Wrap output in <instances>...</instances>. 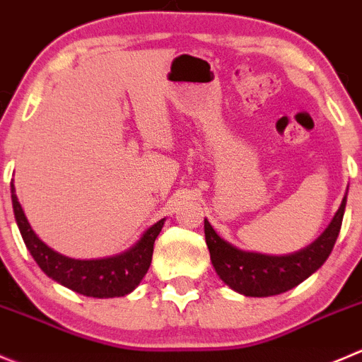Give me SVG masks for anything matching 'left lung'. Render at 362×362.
Instances as JSON below:
<instances>
[{"label": "left lung", "instance_id": "1", "mask_svg": "<svg viewBox=\"0 0 362 362\" xmlns=\"http://www.w3.org/2000/svg\"><path fill=\"white\" fill-rule=\"evenodd\" d=\"M346 194L324 233L300 251L270 256L237 249L223 240L205 219V240L217 276L235 292L245 297H270L296 288L317 272L331 255L341 230Z\"/></svg>", "mask_w": 362, "mask_h": 362}]
</instances>
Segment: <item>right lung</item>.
<instances>
[{"label": "right lung", "mask_w": 362, "mask_h": 362, "mask_svg": "<svg viewBox=\"0 0 362 362\" xmlns=\"http://www.w3.org/2000/svg\"><path fill=\"white\" fill-rule=\"evenodd\" d=\"M10 192H12L16 223L28 251L31 252L38 267L44 270V274H47L59 285L81 296L110 299V297H124L131 293L148 272L153 255V242L163 230L166 219L157 221L131 249L120 255L100 259H74L56 252L31 230L23 206L17 199L13 182L10 184Z\"/></svg>", "instance_id": "obj_1"}]
</instances>
